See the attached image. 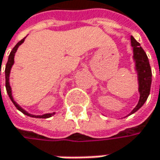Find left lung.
Wrapping results in <instances>:
<instances>
[{
	"label": "left lung",
	"instance_id": "left-lung-1",
	"mask_svg": "<svg viewBox=\"0 0 160 160\" xmlns=\"http://www.w3.org/2000/svg\"><path fill=\"white\" fill-rule=\"evenodd\" d=\"M131 43L133 48V60L135 62V69L137 71V76H138L140 100L136 107L132 110V112L129 115L136 112L145 103L149 95L151 81H152L151 68L149 66V62L146 53L140 47V43L132 36L131 37Z\"/></svg>",
	"mask_w": 160,
	"mask_h": 160
}]
</instances>
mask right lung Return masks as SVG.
I'll return each mask as SVG.
<instances>
[{"mask_svg":"<svg viewBox=\"0 0 160 160\" xmlns=\"http://www.w3.org/2000/svg\"><path fill=\"white\" fill-rule=\"evenodd\" d=\"M25 38H24L23 39H21L20 41H19V42L16 44V46L12 48V50L11 51V53H10V55H9L8 62H7V64H6V68H5V86H6V91H7V93H8V95H9L10 99L12 100V102H13V104L15 105V107L17 108L19 111H20L23 114H25V115H27V116H29V117H33V118H42V119L49 118V117H51V116L54 115V114H55V112H52V113H46V114H43V115H34V114H30V113H28V112H26L24 109H22V108L20 107V105H19V104L14 101L13 97H12V87H11V85H10V74H11V70H12V66H13V64H14V56H15V53H16V51H17L18 48H19L20 45L24 42Z\"/></svg>","mask_w":160,"mask_h":160,"instance_id":"1","label":"right lung"}]
</instances>
